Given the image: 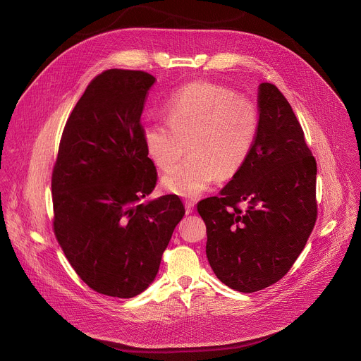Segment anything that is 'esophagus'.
Here are the masks:
<instances>
[{
    "instance_id": "obj_1",
    "label": "esophagus",
    "mask_w": 361,
    "mask_h": 361,
    "mask_svg": "<svg viewBox=\"0 0 361 361\" xmlns=\"http://www.w3.org/2000/svg\"><path fill=\"white\" fill-rule=\"evenodd\" d=\"M185 212H187V214L194 212V202L192 201H185Z\"/></svg>"
}]
</instances>
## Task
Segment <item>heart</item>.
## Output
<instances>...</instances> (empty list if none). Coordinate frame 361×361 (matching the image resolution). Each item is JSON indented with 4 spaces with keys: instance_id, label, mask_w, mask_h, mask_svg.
I'll return each mask as SVG.
<instances>
[{
    "instance_id": "1",
    "label": "heart",
    "mask_w": 361,
    "mask_h": 361,
    "mask_svg": "<svg viewBox=\"0 0 361 361\" xmlns=\"http://www.w3.org/2000/svg\"><path fill=\"white\" fill-rule=\"evenodd\" d=\"M166 111L167 123L145 124L141 137L149 160L164 171L188 144L190 157L161 178L167 191L194 198L219 177L227 180L243 170L259 133V113L251 101L227 87L197 82L178 90Z\"/></svg>"
}]
</instances>
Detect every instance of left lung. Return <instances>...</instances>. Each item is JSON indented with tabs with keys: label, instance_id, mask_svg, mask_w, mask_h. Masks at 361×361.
Listing matches in <instances>:
<instances>
[{
	"label": "left lung",
	"instance_id": "obj_1",
	"mask_svg": "<svg viewBox=\"0 0 361 361\" xmlns=\"http://www.w3.org/2000/svg\"><path fill=\"white\" fill-rule=\"evenodd\" d=\"M257 106L259 133L248 161L217 197L197 204L207 227L209 263L240 293L283 279L317 219V164L291 106L270 82L259 85ZM240 202L247 204L244 212Z\"/></svg>",
	"mask_w": 361,
	"mask_h": 361
}]
</instances>
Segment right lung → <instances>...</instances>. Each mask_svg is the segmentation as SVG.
<instances>
[{"instance_id": "obj_1", "label": "right lung", "mask_w": 361, "mask_h": 361, "mask_svg": "<svg viewBox=\"0 0 361 361\" xmlns=\"http://www.w3.org/2000/svg\"><path fill=\"white\" fill-rule=\"evenodd\" d=\"M154 81L133 70L97 75L67 120L51 180L67 260L90 288L118 298L154 281L185 213L174 194L142 201L157 183L140 123Z\"/></svg>"}]
</instances>
